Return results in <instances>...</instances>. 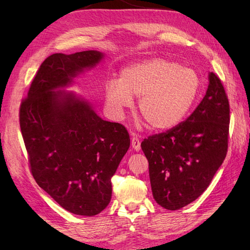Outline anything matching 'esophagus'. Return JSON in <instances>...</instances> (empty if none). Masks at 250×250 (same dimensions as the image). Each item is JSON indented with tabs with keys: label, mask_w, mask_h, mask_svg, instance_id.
Listing matches in <instances>:
<instances>
[{
	"label": "esophagus",
	"mask_w": 250,
	"mask_h": 250,
	"mask_svg": "<svg viewBox=\"0 0 250 250\" xmlns=\"http://www.w3.org/2000/svg\"><path fill=\"white\" fill-rule=\"evenodd\" d=\"M131 144H132V148H133L135 151H139L141 149V141L140 139H137V137L135 136L132 137Z\"/></svg>",
	"instance_id": "obj_1"
}]
</instances>
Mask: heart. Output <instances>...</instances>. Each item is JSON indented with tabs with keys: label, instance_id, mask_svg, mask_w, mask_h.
<instances>
[{
	"label": "heart",
	"instance_id": "1",
	"mask_svg": "<svg viewBox=\"0 0 250 250\" xmlns=\"http://www.w3.org/2000/svg\"><path fill=\"white\" fill-rule=\"evenodd\" d=\"M200 89L199 75L192 68L161 58L126 66L119 82L105 84L109 113L120 117L137 100V110L152 131L174 128L192 107Z\"/></svg>",
	"mask_w": 250,
	"mask_h": 250
}]
</instances>
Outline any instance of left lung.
<instances>
[{"label": "left lung", "instance_id": "left-lung-1", "mask_svg": "<svg viewBox=\"0 0 250 250\" xmlns=\"http://www.w3.org/2000/svg\"><path fill=\"white\" fill-rule=\"evenodd\" d=\"M208 82L205 97L187 119L141 144L149 163L153 199L168 210L198 199L227 156L229 100L215 73L208 74Z\"/></svg>", "mask_w": 250, "mask_h": 250}]
</instances>
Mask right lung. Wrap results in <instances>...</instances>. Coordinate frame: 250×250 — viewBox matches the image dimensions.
Instances as JSON below:
<instances>
[{"mask_svg":"<svg viewBox=\"0 0 250 250\" xmlns=\"http://www.w3.org/2000/svg\"><path fill=\"white\" fill-rule=\"evenodd\" d=\"M103 58L97 50L49 56L19 110L35 182L63 208L81 216L98 215L108 205L110 179L130 147L124 125L103 120L87 101L61 90Z\"/></svg>","mask_w":250,"mask_h":250,"instance_id":"add662e5","label":"right lung"}]
</instances>
